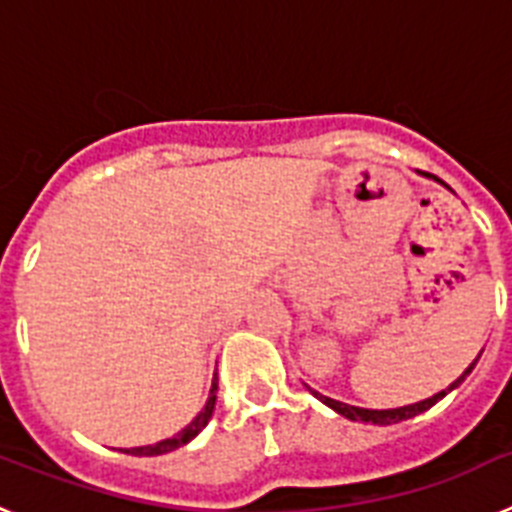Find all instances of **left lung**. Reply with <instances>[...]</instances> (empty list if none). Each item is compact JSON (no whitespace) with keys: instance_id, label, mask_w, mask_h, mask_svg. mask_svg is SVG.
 <instances>
[{"instance_id":"left-lung-1","label":"left lung","mask_w":512,"mask_h":512,"mask_svg":"<svg viewBox=\"0 0 512 512\" xmlns=\"http://www.w3.org/2000/svg\"><path fill=\"white\" fill-rule=\"evenodd\" d=\"M477 359H479V356H477ZM477 359H474L472 364H469L467 372L461 374V377L456 379V382L451 384V387H446V390H441V392H438V395L428 397V400H423V402H415V405H405V408H392V410H366V408H354V405H346V402L330 400V397L318 395V392H312V395L320 397V400H323L325 405H328V408H333V410H336V413H341L343 418H348V420H361V423H374V425H392V423H400V420L415 418V415H420V413H423V410L433 408V405H436V402L441 400V397H446V395H449L451 390H454V387H459V384L464 382V377H467V374L472 372L474 364H477Z\"/></svg>"}]
</instances>
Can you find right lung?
<instances>
[{"label":"right lung","instance_id":"add662e5","mask_svg":"<svg viewBox=\"0 0 512 512\" xmlns=\"http://www.w3.org/2000/svg\"><path fill=\"white\" fill-rule=\"evenodd\" d=\"M215 400H217V379L212 382V390H210V397H207V405L200 410V415L192 420V423L187 425V428H182V431L176 433L174 438H166V441H158L153 443V446H140V449H130L125 451V454H133V456H161V454H169V451L179 449V446H184V443L192 441L197 433L202 431L207 425V420L212 418V410H215Z\"/></svg>","mask_w":512,"mask_h":512}]
</instances>
